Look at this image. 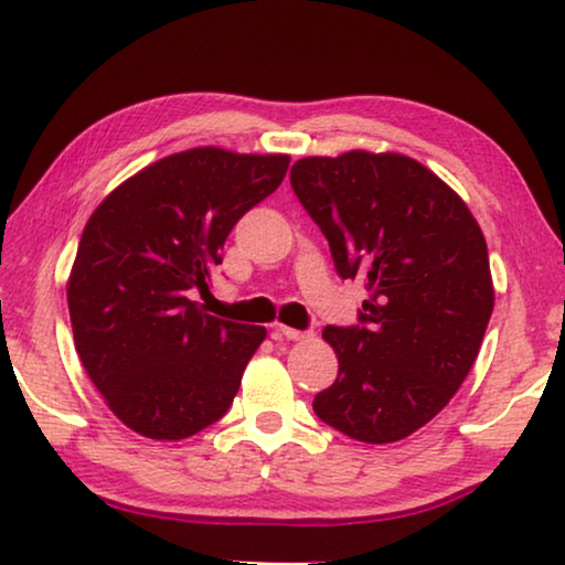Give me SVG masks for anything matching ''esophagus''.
<instances>
[{
    "instance_id": "obj_1",
    "label": "esophagus",
    "mask_w": 565,
    "mask_h": 565,
    "mask_svg": "<svg viewBox=\"0 0 565 565\" xmlns=\"http://www.w3.org/2000/svg\"><path fill=\"white\" fill-rule=\"evenodd\" d=\"M275 331H277V334H280V337L288 339V342H300V339H308V337H311V334H308V331L282 327V323H280V327H275Z\"/></svg>"
}]
</instances>
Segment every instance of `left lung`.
I'll use <instances>...</instances> for the list:
<instances>
[{"mask_svg": "<svg viewBox=\"0 0 565 565\" xmlns=\"http://www.w3.org/2000/svg\"><path fill=\"white\" fill-rule=\"evenodd\" d=\"M290 184L339 277L367 290L354 327L323 329L339 373L313 412L360 443H396L450 404L481 350L493 311L483 231L458 192L404 153L308 157Z\"/></svg>", "mask_w": 565, "mask_h": 565, "instance_id": "left-lung-1", "label": "left lung"}]
</instances>
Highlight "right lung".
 Wrapping results in <instances>:
<instances>
[{
	"label": "right lung",
	"mask_w": 565,
	"mask_h": 565,
	"mask_svg": "<svg viewBox=\"0 0 565 565\" xmlns=\"http://www.w3.org/2000/svg\"><path fill=\"white\" fill-rule=\"evenodd\" d=\"M290 157L215 146L172 153L107 195L68 275L74 344L113 414L149 439H184L228 412L265 327L205 311L221 249L280 188Z\"/></svg>",
	"instance_id": "add662e5"
}]
</instances>
